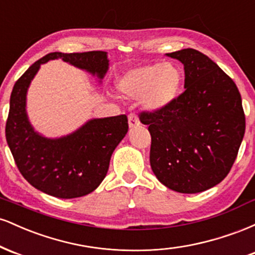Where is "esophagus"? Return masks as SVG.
I'll return each mask as SVG.
<instances>
[{
  "label": "esophagus",
  "instance_id": "1",
  "mask_svg": "<svg viewBox=\"0 0 255 255\" xmlns=\"http://www.w3.org/2000/svg\"><path fill=\"white\" fill-rule=\"evenodd\" d=\"M128 125H129L130 128L137 127V126L140 125V121L139 119H137V116L134 115V114H130V115L128 116Z\"/></svg>",
  "mask_w": 255,
  "mask_h": 255
}]
</instances>
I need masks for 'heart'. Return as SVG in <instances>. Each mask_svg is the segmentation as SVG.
Returning a JSON list of instances; mask_svg holds the SVG:
<instances>
[{
    "instance_id": "1",
    "label": "heart",
    "mask_w": 255,
    "mask_h": 255,
    "mask_svg": "<svg viewBox=\"0 0 255 255\" xmlns=\"http://www.w3.org/2000/svg\"><path fill=\"white\" fill-rule=\"evenodd\" d=\"M182 73L172 62L152 63L126 72L119 80V89L128 97L141 98L150 110H160L177 97Z\"/></svg>"
}]
</instances>
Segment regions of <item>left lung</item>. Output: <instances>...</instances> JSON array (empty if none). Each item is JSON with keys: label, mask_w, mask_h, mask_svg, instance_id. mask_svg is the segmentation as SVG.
Returning <instances> with one entry per match:
<instances>
[{"label": "left lung", "mask_w": 255, "mask_h": 255, "mask_svg": "<svg viewBox=\"0 0 255 255\" xmlns=\"http://www.w3.org/2000/svg\"><path fill=\"white\" fill-rule=\"evenodd\" d=\"M166 56L183 63L186 90L164 109L140 113L151 134V168L172 191L204 192L224 180L238 157L246 129L241 95L203 52Z\"/></svg>", "instance_id": "obj_1"}]
</instances>
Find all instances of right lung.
Returning a JSON list of instances; mask_svg holds the SVG:
<instances>
[{"label": "right lung", "instance_id": "add662e5", "mask_svg": "<svg viewBox=\"0 0 255 255\" xmlns=\"http://www.w3.org/2000/svg\"><path fill=\"white\" fill-rule=\"evenodd\" d=\"M61 58L103 79L108 68L105 51L50 52L34 62L14 85L5 139L22 176L38 191L61 199L84 197L101 184L111 154L128 131L126 115L93 119L74 133L48 139L34 131L26 114V93L40 64Z\"/></svg>", "mask_w": 255, "mask_h": 255}]
</instances>
